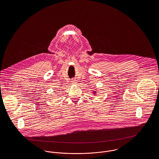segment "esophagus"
Instances as JSON below:
<instances>
[{"label": "esophagus", "instance_id": "esophagus-1", "mask_svg": "<svg viewBox=\"0 0 159 159\" xmlns=\"http://www.w3.org/2000/svg\"><path fill=\"white\" fill-rule=\"evenodd\" d=\"M71 82H72V84H75L76 82V81H75V80H73L71 81Z\"/></svg>", "mask_w": 159, "mask_h": 159}]
</instances>
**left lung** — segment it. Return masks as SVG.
<instances>
[{
  "label": "left lung",
  "mask_w": 159,
  "mask_h": 159,
  "mask_svg": "<svg viewBox=\"0 0 159 159\" xmlns=\"http://www.w3.org/2000/svg\"><path fill=\"white\" fill-rule=\"evenodd\" d=\"M93 93H94V94H95V93H96V92H95V91H93Z\"/></svg>",
  "instance_id": "1"
}]
</instances>
